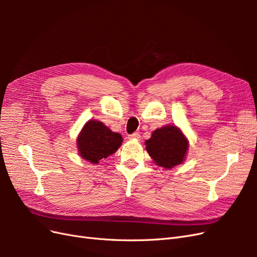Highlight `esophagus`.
<instances>
[{
	"label": "esophagus",
	"mask_w": 257,
	"mask_h": 257,
	"mask_svg": "<svg viewBox=\"0 0 257 257\" xmlns=\"http://www.w3.org/2000/svg\"><path fill=\"white\" fill-rule=\"evenodd\" d=\"M128 138L132 139V141H139V139H141V134L136 133V132H135V133L128 135Z\"/></svg>",
	"instance_id": "34e87169"
}]
</instances>
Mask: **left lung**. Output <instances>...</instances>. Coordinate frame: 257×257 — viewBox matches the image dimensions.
I'll use <instances>...</instances> for the list:
<instances>
[{
  "label": "left lung",
  "mask_w": 257,
  "mask_h": 257,
  "mask_svg": "<svg viewBox=\"0 0 257 257\" xmlns=\"http://www.w3.org/2000/svg\"><path fill=\"white\" fill-rule=\"evenodd\" d=\"M145 145L155 165L166 169L182 164L189 150V139L176 125H165L153 131Z\"/></svg>",
  "instance_id": "left-lung-1"
}]
</instances>
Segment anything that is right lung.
I'll return each mask as SVG.
<instances>
[{
  "label": "right lung",
  "instance_id": "add662e5",
  "mask_svg": "<svg viewBox=\"0 0 257 257\" xmlns=\"http://www.w3.org/2000/svg\"><path fill=\"white\" fill-rule=\"evenodd\" d=\"M123 138L114 133L103 122L89 120L77 137V149L80 157L92 164L107 159L119 149Z\"/></svg>",
  "mask_w": 257,
  "mask_h": 257
}]
</instances>
